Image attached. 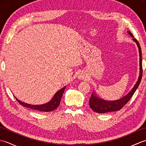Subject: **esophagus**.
<instances>
[{
  "label": "esophagus",
  "mask_w": 146,
  "mask_h": 146,
  "mask_svg": "<svg viewBox=\"0 0 146 146\" xmlns=\"http://www.w3.org/2000/svg\"><path fill=\"white\" fill-rule=\"evenodd\" d=\"M83 76L82 75L80 76V79H83Z\"/></svg>",
  "instance_id": "esophagus-1"
}]
</instances>
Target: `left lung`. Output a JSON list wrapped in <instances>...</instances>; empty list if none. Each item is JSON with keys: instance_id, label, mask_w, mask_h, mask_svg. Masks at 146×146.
Returning <instances> with one entry per match:
<instances>
[{"instance_id": "8db88e82", "label": "left lung", "mask_w": 146, "mask_h": 146, "mask_svg": "<svg viewBox=\"0 0 146 146\" xmlns=\"http://www.w3.org/2000/svg\"><path fill=\"white\" fill-rule=\"evenodd\" d=\"M129 34L131 36L133 37L132 34L130 32H128ZM133 40L136 42L137 44L139 51V56H140V75L138 79V81L136 83V84L134 86L131 91L130 92L129 94L125 95V97L119 99V100H115V101H106L104 100L103 99L99 98L94 94H92L90 99L89 100V104L90 107H91L92 109L94 111L98 113H107L110 112V111H118L120 110L121 108L125 106V105L130 100V99L134 95L136 89L138 88V86L140 84L142 76V52H141V48L140 44H139L137 40L135 38L133 39Z\"/></svg>"}]
</instances>
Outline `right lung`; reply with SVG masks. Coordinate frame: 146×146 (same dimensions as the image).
<instances>
[{"instance_id":"obj_1","label":"right lung","mask_w":146,"mask_h":146,"mask_svg":"<svg viewBox=\"0 0 146 146\" xmlns=\"http://www.w3.org/2000/svg\"><path fill=\"white\" fill-rule=\"evenodd\" d=\"M65 88H66V86L62 88L61 90H60L58 92L56 93L55 95H54L53 98H52L51 101H49L48 103L42 104V105H31V104H27L26 103H24V102H21L19 100H18L17 98H15L17 101L19 103V104L22 105L24 107H27L31 109L35 110L37 111H51L55 110L59 105L60 104V101L61 98L62 97V95H63L64 91Z\"/></svg>"}]
</instances>
